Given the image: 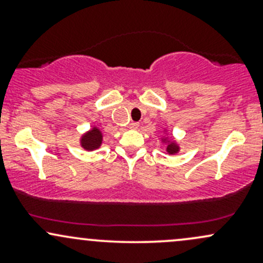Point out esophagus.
Wrapping results in <instances>:
<instances>
[{
	"instance_id": "1",
	"label": "esophagus",
	"mask_w": 263,
	"mask_h": 263,
	"mask_svg": "<svg viewBox=\"0 0 263 263\" xmlns=\"http://www.w3.org/2000/svg\"><path fill=\"white\" fill-rule=\"evenodd\" d=\"M128 127L131 128V129H138V128H140V123H137V122H131V123H129Z\"/></svg>"
}]
</instances>
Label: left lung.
Here are the masks:
<instances>
[{
  "label": "left lung",
  "instance_id": "8db88e82",
  "mask_svg": "<svg viewBox=\"0 0 263 263\" xmlns=\"http://www.w3.org/2000/svg\"><path fill=\"white\" fill-rule=\"evenodd\" d=\"M161 142H162L163 146L165 147V152H167L168 155L173 156V155H177V153L180 152L179 143H178L176 138L171 135L168 127L163 128L162 136H161Z\"/></svg>",
  "mask_w": 263,
  "mask_h": 263
}]
</instances>
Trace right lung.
Segmentation results:
<instances>
[{"mask_svg":"<svg viewBox=\"0 0 263 263\" xmlns=\"http://www.w3.org/2000/svg\"><path fill=\"white\" fill-rule=\"evenodd\" d=\"M102 142H104V132L96 125H93L91 128L87 129L79 137L80 147L87 152H92V151L100 148Z\"/></svg>","mask_w":263,"mask_h":263,"instance_id":"add662e5","label":"right lung"}]
</instances>
